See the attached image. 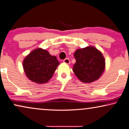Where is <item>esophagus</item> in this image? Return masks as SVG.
I'll return each instance as SVG.
<instances>
[{
    "mask_svg": "<svg viewBox=\"0 0 129 129\" xmlns=\"http://www.w3.org/2000/svg\"><path fill=\"white\" fill-rule=\"evenodd\" d=\"M63 62H64V63H66V64H70L71 61H70L69 58H65L64 60H63Z\"/></svg>",
    "mask_w": 129,
    "mask_h": 129,
    "instance_id": "esophagus-1",
    "label": "esophagus"
}]
</instances>
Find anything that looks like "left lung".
I'll list each match as a JSON object with an SVG mask.
<instances>
[{
  "label": "left lung",
  "instance_id": "1",
  "mask_svg": "<svg viewBox=\"0 0 129 129\" xmlns=\"http://www.w3.org/2000/svg\"><path fill=\"white\" fill-rule=\"evenodd\" d=\"M76 63L73 71L80 81L91 83L100 78L105 70V61L103 54L94 47L78 49L74 53Z\"/></svg>",
  "mask_w": 129,
  "mask_h": 129
}]
</instances>
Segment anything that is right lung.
<instances>
[{
  "instance_id": "obj_1",
  "label": "right lung",
  "mask_w": 129,
  "mask_h": 129,
  "mask_svg": "<svg viewBox=\"0 0 129 129\" xmlns=\"http://www.w3.org/2000/svg\"><path fill=\"white\" fill-rule=\"evenodd\" d=\"M59 64L56 56H51L46 50L38 48L26 56L23 68L28 79L41 84L51 79Z\"/></svg>"
}]
</instances>
